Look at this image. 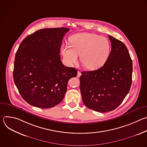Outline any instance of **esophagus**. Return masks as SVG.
Masks as SVG:
<instances>
[{"label": "esophagus", "mask_w": 147, "mask_h": 147, "mask_svg": "<svg viewBox=\"0 0 147 147\" xmlns=\"http://www.w3.org/2000/svg\"><path fill=\"white\" fill-rule=\"evenodd\" d=\"M81 72L78 71L77 72V77H80L81 76Z\"/></svg>", "instance_id": "obj_1"}]
</instances>
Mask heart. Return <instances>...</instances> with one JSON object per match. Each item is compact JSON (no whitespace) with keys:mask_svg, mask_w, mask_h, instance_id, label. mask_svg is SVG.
<instances>
[{"mask_svg":"<svg viewBox=\"0 0 147 147\" xmlns=\"http://www.w3.org/2000/svg\"><path fill=\"white\" fill-rule=\"evenodd\" d=\"M71 45L63 44L61 51L67 64L76 63L80 55V60L89 70L102 67L108 61L111 52L109 40L99 35L81 32L70 38Z\"/></svg>","mask_w":147,"mask_h":147,"instance_id":"heart-1","label":"heart"}]
</instances>
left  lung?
<instances>
[{"instance_id":"left-lung-1","label":"left lung","mask_w":147,"mask_h":147,"mask_svg":"<svg viewBox=\"0 0 147 147\" xmlns=\"http://www.w3.org/2000/svg\"><path fill=\"white\" fill-rule=\"evenodd\" d=\"M110 56L101 68L82 71L80 91L85 105L94 111L107 112L117 108L128 94L132 82L133 63L121 41L109 35Z\"/></svg>"}]
</instances>
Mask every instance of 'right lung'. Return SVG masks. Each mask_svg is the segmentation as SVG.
I'll use <instances>...</instances> for the list:
<instances>
[{
    "label": "right lung",
    "instance_id": "right-lung-1",
    "mask_svg": "<svg viewBox=\"0 0 147 147\" xmlns=\"http://www.w3.org/2000/svg\"><path fill=\"white\" fill-rule=\"evenodd\" d=\"M67 28L41 29L21 42L15 56L13 78L22 98L32 106L51 108L63 99L70 78L77 75L59 55Z\"/></svg>",
    "mask_w": 147,
    "mask_h": 147
}]
</instances>
